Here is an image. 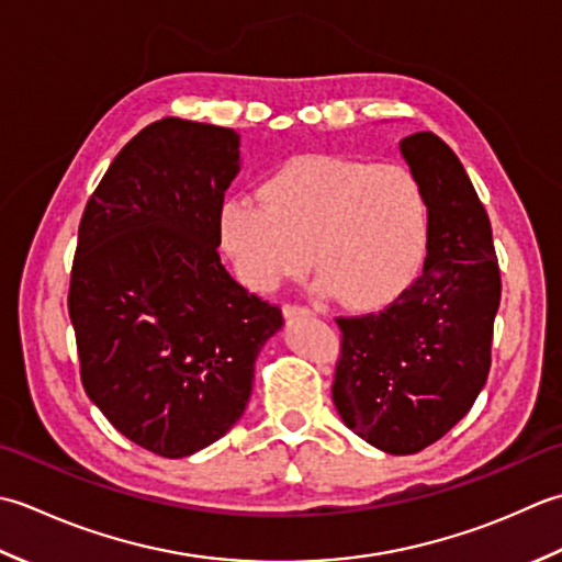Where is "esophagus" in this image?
Segmentation results:
<instances>
[{
	"mask_svg": "<svg viewBox=\"0 0 562 562\" xmlns=\"http://www.w3.org/2000/svg\"><path fill=\"white\" fill-rule=\"evenodd\" d=\"M313 311L311 307H303V305H283V317L285 319H293V317H311Z\"/></svg>",
	"mask_w": 562,
	"mask_h": 562,
	"instance_id": "34e87169",
	"label": "esophagus"
}]
</instances>
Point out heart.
<instances>
[{
  "label": "heart",
  "mask_w": 562,
  "mask_h": 562,
  "mask_svg": "<svg viewBox=\"0 0 562 562\" xmlns=\"http://www.w3.org/2000/svg\"><path fill=\"white\" fill-rule=\"evenodd\" d=\"M217 235L249 291H277L307 269L311 251L319 293H335L351 311H375L425 261L429 201L403 165L301 155L273 169L259 193L227 199Z\"/></svg>",
  "instance_id": "heart-1"
}]
</instances>
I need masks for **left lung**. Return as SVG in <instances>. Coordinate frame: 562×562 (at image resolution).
<instances>
[{"mask_svg":"<svg viewBox=\"0 0 562 562\" xmlns=\"http://www.w3.org/2000/svg\"><path fill=\"white\" fill-rule=\"evenodd\" d=\"M400 153L429 201L425 269L383 313L337 319L331 400L363 441L407 456L439 441L483 391L502 281L461 159L429 131L405 137Z\"/></svg>","mask_w":562,"mask_h":562,"instance_id":"8db88e82","label":"left lung"}]
</instances>
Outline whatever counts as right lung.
Segmentation results:
<instances>
[{
	"mask_svg": "<svg viewBox=\"0 0 562 562\" xmlns=\"http://www.w3.org/2000/svg\"><path fill=\"white\" fill-rule=\"evenodd\" d=\"M233 128L155 121L113 159L79 223L70 319L91 403L125 439L184 458L231 431L277 305L225 271L217 215Z\"/></svg>",
	"mask_w": 562,
	"mask_h": 562,
	"instance_id": "obj_1",
	"label": "right lung"
}]
</instances>
